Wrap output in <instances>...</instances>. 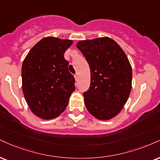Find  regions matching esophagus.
<instances>
[{
    "label": "esophagus",
    "instance_id": "esophagus-1",
    "mask_svg": "<svg viewBox=\"0 0 160 160\" xmlns=\"http://www.w3.org/2000/svg\"><path fill=\"white\" fill-rule=\"evenodd\" d=\"M74 78H75V80H78V78H79V75H78V74H74Z\"/></svg>",
    "mask_w": 160,
    "mask_h": 160
}]
</instances>
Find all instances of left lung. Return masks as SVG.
Returning a JSON list of instances; mask_svg holds the SVG:
<instances>
[{"label": "left lung", "instance_id": "8db88e82", "mask_svg": "<svg viewBox=\"0 0 160 160\" xmlns=\"http://www.w3.org/2000/svg\"><path fill=\"white\" fill-rule=\"evenodd\" d=\"M88 63L91 82L83 93L86 109L96 118L107 121L120 112L132 88V67L124 51L109 37L82 40L77 44Z\"/></svg>", "mask_w": 160, "mask_h": 160}]
</instances>
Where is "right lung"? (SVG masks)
I'll list each match as a JSON object with an SVG mask.
<instances>
[{"instance_id":"obj_1","label":"right lung","mask_w":160,"mask_h":160,"mask_svg":"<svg viewBox=\"0 0 160 160\" xmlns=\"http://www.w3.org/2000/svg\"><path fill=\"white\" fill-rule=\"evenodd\" d=\"M72 40L48 36L29 51L22 64V90L29 108L42 119H53L66 109L75 90L74 78L64 58Z\"/></svg>"}]
</instances>
